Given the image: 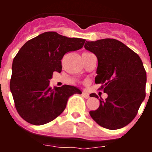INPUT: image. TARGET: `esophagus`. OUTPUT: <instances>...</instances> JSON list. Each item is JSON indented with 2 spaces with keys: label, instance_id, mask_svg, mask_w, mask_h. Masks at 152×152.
<instances>
[{
  "label": "esophagus",
  "instance_id": "34e87169",
  "mask_svg": "<svg viewBox=\"0 0 152 152\" xmlns=\"http://www.w3.org/2000/svg\"><path fill=\"white\" fill-rule=\"evenodd\" d=\"M82 95H83V96H84V98H86V99H88V98L90 97L89 94H88V93H87V92H83Z\"/></svg>",
  "mask_w": 152,
  "mask_h": 152
}]
</instances>
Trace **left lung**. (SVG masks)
Here are the masks:
<instances>
[{"mask_svg":"<svg viewBox=\"0 0 152 152\" xmlns=\"http://www.w3.org/2000/svg\"><path fill=\"white\" fill-rule=\"evenodd\" d=\"M84 48L98 59L96 84L108 96L100 99L96 110L90 111L92 119L103 128L115 130L131 123L145 97L147 77L140 57L122 42L103 39L86 42ZM91 96L98 98L96 94Z\"/></svg>","mask_w":152,"mask_h":152,"instance_id":"8db88e82","label":"left lung"}]
</instances>
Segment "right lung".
Instances as JSON below:
<instances>
[{
  "mask_svg": "<svg viewBox=\"0 0 152 152\" xmlns=\"http://www.w3.org/2000/svg\"><path fill=\"white\" fill-rule=\"evenodd\" d=\"M85 41L45 32L21 47L13 58L10 88L16 110L25 121L46 124L64 111L70 96L81 94L66 84L52 89L49 80L53 72H61L63 56L81 49Z\"/></svg>",
  "mask_w": 152,
  "mask_h": 152,
  "instance_id": "add662e5",
  "label": "right lung"
}]
</instances>
